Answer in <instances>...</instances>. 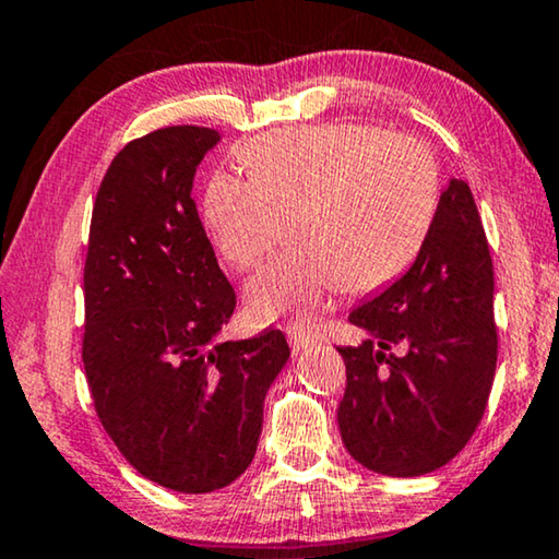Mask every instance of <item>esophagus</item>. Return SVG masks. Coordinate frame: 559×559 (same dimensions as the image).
Segmentation results:
<instances>
[{
  "mask_svg": "<svg viewBox=\"0 0 559 559\" xmlns=\"http://www.w3.org/2000/svg\"><path fill=\"white\" fill-rule=\"evenodd\" d=\"M318 345V340L305 335V333H289V347H293V353H305L310 350V347Z\"/></svg>",
  "mask_w": 559,
  "mask_h": 559,
  "instance_id": "esophagus-1",
  "label": "esophagus"
}]
</instances>
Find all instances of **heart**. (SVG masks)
<instances>
[{
	"instance_id": "b5f03b06",
	"label": "heart",
	"mask_w": 559,
	"mask_h": 559,
	"mask_svg": "<svg viewBox=\"0 0 559 559\" xmlns=\"http://www.w3.org/2000/svg\"><path fill=\"white\" fill-rule=\"evenodd\" d=\"M249 179L216 174L204 224L234 270H254L293 219L299 247L247 285L257 322L312 328L335 299L376 293L408 270L439 206V168L414 135L368 123L285 128L239 153Z\"/></svg>"
}]
</instances>
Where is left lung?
Masks as SVG:
<instances>
[{
  "mask_svg": "<svg viewBox=\"0 0 559 559\" xmlns=\"http://www.w3.org/2000/svg\"><path fill=\"white\" fill-rule=\"evenodd\" d=\"M347 320L368 335L337 347L347 454L385 476L449 464L479 426L497 370L495 270L466 181H449L408 272Z\"/></svg>",
  "mask_w": 559,
  "mask_h": 559,
  "instance_id": "1",
  "label": "left lung"
}]
</instances>
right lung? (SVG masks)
I'll return each mask as SVG.
<instances>
[{"label":"right lung","mask_w":559,"mask_h":559,"mask_svg":"<svg viewBox=\"0 0 559 559\" xmlns=\"http://www.w3.org/2000/svg\"><path fill=\"white\" fill-rule=\"evenodd\" d=\"M219 139L171 126L128 143L95 197L83 274L95 414L135 472L183 495L252 464L264 395L289 358L282 330L219 337L237 295L191 199Z\"/></svg>","instance_id":"1"}]
</instances>
